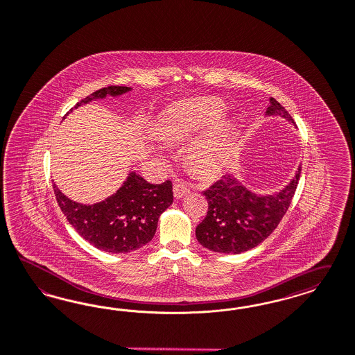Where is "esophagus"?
I'll return each instance as SVG.
<instances>
[{
  "instance_id": "34e87169",
  "label": "esophagus",
  "mask_w": 355,
  "mask_h": 355,
  "mask_svg": "<svg viewBox=\"0 0 355 355\" xmlns=\"http://www.w3.org/2000/svg\"><path fill=\"white\" fill-rule=\"evenodd\" d=\"M173 193H174L175 198L180 199V198H184V196H187V194L190 193V189H189L187 184L178 182V184H175L173 186Z\"/></svg>"
}]
</instances>
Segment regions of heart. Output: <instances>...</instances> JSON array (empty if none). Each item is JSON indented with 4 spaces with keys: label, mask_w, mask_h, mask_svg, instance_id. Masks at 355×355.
<instances>
[{
    "label": "heart",
    "mask_w": 355,
    "mask_h": 355,
    "mask_svg": "<svg viewBox=\"0 0 355 355\" xmlns=\"http://www.w3.org/2000/svg\"><path fill=\"white\" fill-rule=\"evenodd\" d=\"M225 107L219 99L200 98L174 106L162 119V131L168 140L181 141L219 119ZM233 127L221 123L212 135L196 143L189 153L190 164L205 175H214L224 168L228 159V141Z\"/></svg>",
    "instance_id": "obj_1"
}]
</instances>
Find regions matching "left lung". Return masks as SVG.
<instances>
[{
	"mask_svg": "<svg viewBox=\"0 0 355 355\" xmlns=\"http://www.w3.org/2000/svg\"><path fill=\"white\" fill-rule=\"evenodd\" d=\"M266 112L293 121L288 111L272 97L270 98ZM299 177L300 168L284 190L270 196H257L248 191L231 175L221 177L203 191L208 211L206 218L196 227L198 241L209 250L234 254L261 244L286 215Z\"/></svg>",
	"mask_w": 355,
	"mask_h": 355,
	"instance_id": "8db88e82",
	"label": "left lung"
}]
</instances>
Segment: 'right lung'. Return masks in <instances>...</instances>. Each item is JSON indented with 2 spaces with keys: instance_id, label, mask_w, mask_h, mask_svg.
Here are the masks:
<instances>
[{
  "instance_id": "1",
  "label": "right lung",
  "mask_w": 355,
  "mask_h": 355,
  "mask_svg": "<svg viewBox=\"0 0 355 355\" xmlns=\"http://www.w3.org/2000/svg\"><path fill=\"white\" fill-rule=\"evenodd\" d=\"M128 90V86L102 87L77 102L74 109L93 99L119 96ZM53 191L62 214L78 234L109 253H128L148 244L156 233L159 215L173 203L171 181L152 184L135 173L114 196L90 206L72 202L56 184Z\"/></svg>"
}]
</instances>
